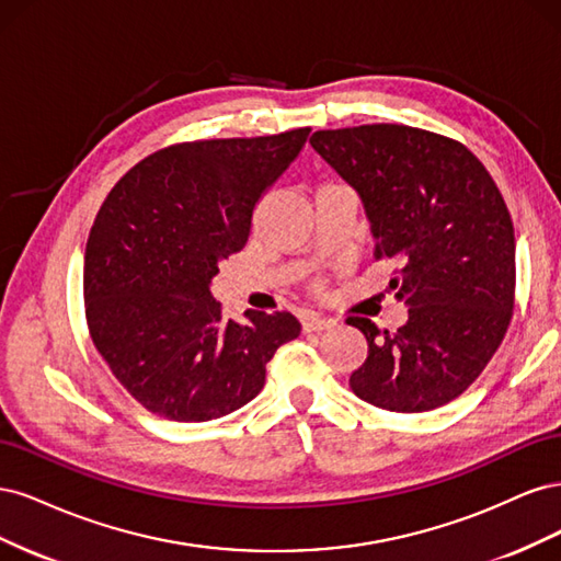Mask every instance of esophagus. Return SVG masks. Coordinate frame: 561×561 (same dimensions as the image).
<instances>
[{"label": "esophagus", "instance_id": "34e87169", "mask_svg": "<svg viewBox=\"0 0 561 561\" xmlns=\"http://www.w3.org/2000/svg\"><path fill=\"white\" fill-rule=\"evenodd\" d=\"M334 325H336V320L322 318L318 313H307L301 318V330L304 332H322V330H332Z\"/></svg>", "mask_w": 561, "mask_h": 561}]
</instances>
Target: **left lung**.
<instances>
[{
	"mask_svg": "<svg viewBox=\"0 0 561 561\" xmlns=\"http://www.w3.org/2000/svg\"><path fill=\"white\" fill-rule=\"evenodd\" d=\"M311 145L358 196L375 260H393L410 320L396 332L351 316L367 360L360 400L416 414L458 398L494 358L515 309V229L494 178L458 140L402 124L316 130Z\"/></svg>",
	"mask_w": 561,
	"mask_h": 561,
	"instance_id": "left-lung-1",
	"label": "left lung"
}]
</instances>
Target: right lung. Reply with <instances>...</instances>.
I'll return each mask as SVG.
<instances>
[{"label": "right lung", "mask_w": 561, "mask_h": 561, "mask_svg": "<svg viewBox=\"0 0 561 561\" xmlns=\"http://www.w3.org/2000/svg\"><path fill=\"white\" fill-rule=\"evenodd\" d=\"M309 133L163 147L100 206L83 257L89 332L151 414L184 423L231 414L264 388L276 348L299 336L287 311L225 318L210 280L245 248L254 206Z\"/></svg>", "instance_id": "1"}]
</instances>
